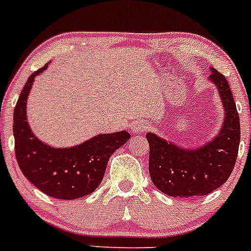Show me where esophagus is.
Here are the masks:
<instances>
[{"mask_svg": "<svg viewBox=\"0 0 251 251\" xmlns=\"http://www.w3.org/2000/svg\"><path fill=\"white\" fill-rule=\"evenodd\" d=\"M148 129H150L148 124L143 123V122H134V123H132V126H130V132H132L133 134L147 132Z\"/></svg>", "mask_w": 251, "mask_h": 251, "instance_id": "obj_1", "label": "esophagus"}]
</instances>
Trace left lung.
Masks as SVG:
<instances>
[{"instance_id": "left-lung-1", "label": "left lung", "mask_w": 251, "mask_h": 251, "mask_svg": "<svg viewBox=\"0 0 251 251\" xmlns=\"http://www.w3.org/2000/svg\"><path fill=\"white\" fill-rule=\"evenodd\" d=\"M208 80L216 86L224 106V123L210 142L197 148H183L147 133L150 176L159 191L172 197L205 196L227 181L238 158L240 119L229 83L210 68Z\"/></svg>"}]
</instances>
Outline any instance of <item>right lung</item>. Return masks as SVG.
<instances>
[{"instance_id":"obj_1","label":"right lung","mask_w":251,"mask_h":251,"mask_svg":"<svg viewBox=\"0 0 251 251\" xmlns=\"http://www.w3.org/2000/svg\"><path fill=\"white\" fill-rule=\"evenodd\" d=\"M49 64L31 74L13 112L15 153L20 170L35 187L60 200H75L92 194L100 185L110 156L127 143V130L98 134L80 145L55 148L35 136L27 122L26 103L37 75Z\"/></svg>"}]
</instances>
